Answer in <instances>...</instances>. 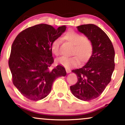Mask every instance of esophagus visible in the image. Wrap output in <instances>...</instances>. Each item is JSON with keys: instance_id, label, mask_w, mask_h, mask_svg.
I'll return each instance as SVG.
<instances>
[{"instance_id": "esophagus-1", "label": "esophagus", "mask_w": 125, "mask_h": 125, "mask_svg": "<svg viewBox=\"0 0 125 125\" xmlns=\"http://www.w3.org/2000/svg\"><path fill=\"white\" fill-rule=\"evenodd\" d=\"M66 73H69L71 72V70H70V69H66Z\"/></svg>"}]
</instances>
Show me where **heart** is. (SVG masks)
Segmentation results:
<instances>
[{
    "instance_id": "heart-1",
    "label": "heart",
    "mask_w": 125,
    "mask_h": 125,
    "mask_svg": "<svg viewBox=\"0 0 125 125\" xmlns=\"http://www.w3.org/2000/svg\"><path fill=\"white\" fill-rule=\"evenodd\" d=\"M63 38L74 45L72 54L74 56L69 57L63 56L57 59V63L69 69L78 66L79 60L81 63H85L89 60L93 52V45L90 39L72 30L66 32ZM60 44L59 39H54L51 43V50L54 55L59 54Z\"/></svg>"
}]
</instances>
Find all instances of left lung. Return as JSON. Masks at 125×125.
I'll use <instances>...</instances> for the list:
<instances>
[{
    "instance_id": "8db88e82",
    "label": "left lung",
    "mask_w": 125,
    "mask_h": 125,
    "mask_svg": "<svg viewBox=\"0 0 125 125\" xmlns=\"http://www.w3.org/2000/svg\"><path fill=\"white\" fill-rule=\"evenodd\" d=\"M77 28L92 41L93 52L85 66L72 71L78 81L70 89L76 98L89 101L100 96L112 80L115 52L109 37L98 27L89 24Z\"/></svg>"
}]
</instances>
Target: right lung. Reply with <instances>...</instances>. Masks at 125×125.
<instances>
[{
	"label": "right lung",
	"mask_w": 125,
	"mask_h": 125,
	"mask_svg": "<svg viewBox=\"0 0 125 125\" xmlns=\"http://www.w3.org/2000/svg\"><path fill=\"white\" fill-rule=\"evenodd\" d=\"M66 28L63 25L55 29L40 24L20 32L13 41L8 60L12 80L20 93L29 100L45 98L50 93L54 80L66 74L61 65L51 69L54 62L51 43Z\"/></svg>",
	"instance_id": "right-lung-1"
}]
</instances>
